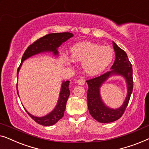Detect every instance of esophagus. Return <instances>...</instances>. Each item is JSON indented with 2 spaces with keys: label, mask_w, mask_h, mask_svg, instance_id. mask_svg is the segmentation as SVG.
<instances>
[{
  "label": "esophagus",
  "mask_w": 149,
  "mask_h": 149,
  "mask_svg": "<svg viewBox=\"0 0 149 149\" xmlns=\"http://www.w3.org/2000/svg\"><path fill=\"white\" fill-rule=\"evenodd\" d=\"M77 83L78 85L83 86L85 84V80L84 79H79L77 80Z\"/></svg>",
  "instance_id": "esophagus-1"
}]
</instances>
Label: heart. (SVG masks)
<instances>
[{"mask_svg":"<svg viewBox=\"0 0 149 149\" xmlns=\"http://www.w3.org/2000/svg\"><path fill=\"white\" fill-rule=\"evenodd\" d=\"M113 52L111 47L85 42L74 45L70 49V58L74 63H81V70L88 75L102 73L112 62ZM68 61H70L68 58Z\"/></svg>","mask_w":149,"mask_h":149,"instance_id":"obj_1","label":"heart"}]
</instances>
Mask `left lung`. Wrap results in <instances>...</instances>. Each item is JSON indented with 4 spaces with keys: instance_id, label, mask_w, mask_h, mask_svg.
Returning a JSON list of instances; mask_svg holds the SVG:
<instances>
[{
    "instance_id": "1",
    "label": "left lung",
    "mask_w": 149,
    "mask_h": 149,
    "mask_svg": "<svg viewBox=\"0 0 149 149\" xmlns=\"http://www.w3.org/2000/svg\"><path fill=\"white\" fill-rule=\"evenodd\" d=\"M116 59L111 68V71L95 78L87 80L88 86L87 93L88 108L90 113L100 123H110L117 120L122 116L128 104L133 90L132 67L125 52L113 42ZM113 75H121L125 79L127 85V95L123 105L119 108L113 109L107 106L100 96V87Z\"/></svg>"
}]
</instances>
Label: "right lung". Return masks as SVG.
Masks as SVG:
<instances>
[{
    "mask_svg": "<svg viewBox=\"0 0 149 149\" xmlns=\"http://www.w3.org/2000/svg\"><path fill=\"white\" fill-rule=\"evenodd\" d=\"M73 36H74V34L70 32L53 33L46 35L45 36L37 40L30 46H29L26 51H25L24 55L22 56V62H21L19 67L18 68L17 77H18L19 72L21 67L22 65L23 61H24L25 60L31 57V56L36 55V54L42 53H47V52L52 53L54 56H58V48L63 43ZM69 84H70V81H63L57 104L54 108V109L49 114L42 117H36L30 114L24 108L26 111L36 122L39 123V124L45 125V126H50V125L55 124L64 116L67 101H68V99L70 95ZM17 92L19 96L17 86Z\"/></svg>",
    "mask_w": 149,
    "mask_h": 149,
    "instance_id": "obj_1",
    "label": "right lung"
}]
</instances>
